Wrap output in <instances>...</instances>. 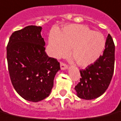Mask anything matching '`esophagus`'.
Listing matches in <instances>:
<instances>
[{"label": "esophagus", "instance_id": "34e87169", "mask_svg": "<svg viewBox=\"0 0 121 121\" xmlns=\"http://www.w3.org/2000/svg\"><path fill=\"white\" fill-rule=\"evenodd\" d=\"M60 68L61 70H66L68 69V66L65 63H60Z\"/></svg>", "mask_w": 121, "mask_h": 121}]
</instances>
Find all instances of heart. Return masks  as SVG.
I'll use <instances>...</instances> for the list:
<instances>
[{
  "label": "heart",
  "mask_w": 121,
  "mask_h": 121,
  "mask_svg": "<svg viewBox=\"0 0 121 121\" xmlns=\"http://www.w3.org/2000/svg\"><path fill=\"white\" fill-rule=\"evenodd\" d=\"M49 43L52 55L56 58L67 56L71 48V56L81 67L97 61L106 47V39L101 33L78 24L65 27L60 35L51 33Z\"/></svg>",
  "instance_id": "heart-1"
}]
</instances>
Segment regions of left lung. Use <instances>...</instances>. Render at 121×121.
Wrapping results in <instances>:
<instances>
[{
	"label": "left lung",
	"mask_w": 121,
	"mask_h": 121,
	"mask_svg": "<svg viewBox=\"0 0 121 121\" xmlns=\"http://www.w3.org/2000/svg\"><path fill=\"white\" fill-rule=\"evenodd\" d=\"M114 63L115 45L110 35H108L103 55L92 65L79 70L80 82L75 86L78 97L91 100L103 94L113 76Z\"/></svg>",
	"instance_id": "obj_1"
}]
</instances>
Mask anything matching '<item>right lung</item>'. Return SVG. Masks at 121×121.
I'll list each match as a JSON object with an SVG mask.
<instances>
[{"label": "right lung", "instance_id": "add662e5", "mask_svg": "<svg viewBox=\"0 0 121 121\" xmlns=\"http://www.w3.org/2000/svg\"><path fill=\"white\" fill-rule=\"evenodd\" d=\"M42 27L29 26L15 31L7 46V60L11 81L24 99L38 102L51 94L54 79L60 70L56 59L45 51Z\"/></svg>", "mask_w": 121, "mask_h": 121}]
</instances>
